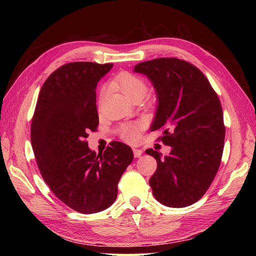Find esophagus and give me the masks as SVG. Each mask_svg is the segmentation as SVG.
I'll return each mask as SVG.
<instances>
[{
    "instance_id": "esophagus-1",
    "label": "esophagus",
    "mask_w": 256,
    "mask_h": 256,
    "mask_svg": "<svg viewBox=\"0 0 256 256\" xmlns=\"http://www.w3.org/2000/svg\"><path fill=\"white\" fill-rule=\"evenodd\" d=\"M133 153H134V157H140L143 154V150H138V148H133Z\"/></svg>"
}]
</instances>
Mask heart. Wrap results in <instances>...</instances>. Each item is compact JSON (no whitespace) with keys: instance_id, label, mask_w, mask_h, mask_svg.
Returning a JSON list of instances; mask_svg holds the SVG:
<instances>
[{"instance_id":"obj_1","label":"heart","mask_w":256,"mask_h":256,"mask_svg":"<svg viewBox=\"0 0 256 256\" xmlns=\"http://www.w3.org/2000/svg\"><path fill=\"white\" fill-rule=\"evenodd\" d=\"M113 86L121 90L128 99H132L133 96H144L146 91H148V86H146L143 79L128 72H123L118 74L116 80H114ZM106 86H103L100 90V99H102L106 96ZM138 135L140 128L136 124H126L122 128V136L128 142H135L138 138Z\"/></svg>"}]
</instances>
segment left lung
Listing matches in <instances>:
<instances>
[{
  "mask_svg": "<svg viewBox=\"0 0 256 256\" xmlns=\"http://www.w3.org/2000/svg\"><path fill=\"white\" fill-rule=\"evenodd\" d=\"M134 72L153 84L157 108L150 131H162V142L172 150L164 158L146 150L157 162L150 179L160 204L184 208L206 194L219 170L226 128L218 96L200 70L177 58L140 62Z\"/></svg>",
  "mask_w": 256,
  "mask_h": 256,
  "instance_id": "8db88e82",
  "label": "left lung"
}]
</instances>
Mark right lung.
I'll return each instance as SVG.
<instances>
[{"instance_id": "right-lung-1", "label": "right lung", "mask_w": 256, "mask_h": 256, "mask_svg": "<svg viewBox=\"0 0 256 256\" xmlns=\"http://www.w3.org/2000/svg\"><path fill=\"white\" fill-rule=\"evenodd\" d=\"M112 64L78 62L55 70L42 84L30 140L38 168L56 197L84 214L108 208L133 160L130 146L112 142L101 154L86 138L99 124L96 89Z\"/></svg>"}]
</instances>
